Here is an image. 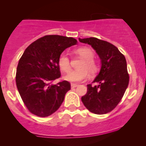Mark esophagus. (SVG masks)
Returning a JSON list of instances; mask_svg holds the SVG:
<instances>
[{
    "label": "esophagus",
    "mask_w": 146,
    "mask_h": 146,
    "mask_svg": "<svg viewBox=\"0 0 146 146\" xmlns=\"http://www.w3.org/2000/svg\"><path fill=\"white\" fill-rule=\"evenodd\" d=\"M78 85V84H76V83H71V84H70V86H71L72 88H76Z\"/></svg>",
    "instance_id": "esophagus-1"
}]
</instances>
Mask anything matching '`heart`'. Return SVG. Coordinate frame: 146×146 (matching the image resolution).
I'll return each instance as SVG.
<instances>
[{"label":"heart","instance_id":"heart-1","mask_svg":"<svg viewBox=\"0 0 146 146\" xmlns=\"http://www.w3.org/2000/svg\"><path fill=\"white\" fill-rule=\"evenodd\" d=\"M76 52L83 59L78 66L80 69L71 70L64 76L65 80L73 82L82 81L88 76V72L90 75H94L98 70V65L93 59L95 54L90 48L86 46L80 47L76 50ZM58 65L62 71L68 72L70 70V59L66 53H62L59 56Z\"/></svg>","mask_w":146,"mask_h":146}]
</instances>
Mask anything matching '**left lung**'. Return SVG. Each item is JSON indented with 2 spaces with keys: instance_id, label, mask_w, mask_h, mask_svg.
<instances>
[{
  "instance_id": "obj_1",
  "label": "left lung",
  "mask_w": 146,
  "mask_h": 146,
  "mask_svg": "<svg viewBox=\"0 0 146 146\" xmlns=\"http://www.w3.org/2000/svg\"><path fill=\"white\" fill-rule=\"evenodd\" d=\"M82 43L90 45L101 60L100 73L92 82L87 85L86 95L81 100L91 112L104 114L117 106L127 88L129 76L125 56L114 45L95 37L80 39Z\"/></svg>"
}]
</instances>
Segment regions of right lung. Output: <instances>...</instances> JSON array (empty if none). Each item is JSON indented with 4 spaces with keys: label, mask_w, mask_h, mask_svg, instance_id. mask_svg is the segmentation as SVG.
<instances>
[{
    "label": "right lung",
    "mask_w": 146,
    "mask_h": 146,
    "mask_svg": "<svg viewBox=\"0 0 146 146\" xmlns=\"http://www.w3.org/2000/svg\"><path fill=\"white\" fill-rule=\"evenodd\" d=\"M74 38L46 35L34 42L19 61L16 85L23 102L35 115L46 117L55 112L70 90V82H51L61 77L58 59L66 48L77 44Z\"/></svg>",
    "instance_id": "add662e5"
}]
</instances>
